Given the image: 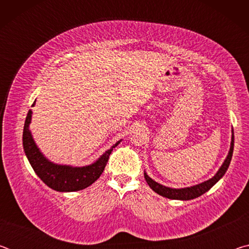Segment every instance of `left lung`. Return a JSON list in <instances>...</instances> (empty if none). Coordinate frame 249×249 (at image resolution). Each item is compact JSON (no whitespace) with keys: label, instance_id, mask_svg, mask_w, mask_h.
Instances as JSON below:
<instances>
[{"label":"left lung","instance_id":"8db88e82","mask_svg":"<svg viewBox=\"0 0 249 249\" xmlns=\"http://www.w3.org/2000/svg\"><path fill=\"white\" fill-rule=\"evenodd\" d=\"M233 149H234V134L231 136V149L230 153L227 155V157L225 159L224 163H223L222 167L220 168V170L217 171V174L211 178L210 180L205 181V182H202L200 184H196L195 187H190V188H184V189H171V188H167L165 185H161L156 182L153 179H150L148 176L144 174L145 179L148 183L149 187L153 189V190L158 193V195L166 196L168 199H172V200H192L196 199V197L200 196L205 193L206 191H209L211 188L215 184L218 180H220L229 168L231 160V156H233Z\"/></svg>","mask_w":249,"mask_h":249}]
</instances>
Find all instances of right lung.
I'll return each instance as SVG.
<instances>
[{
  "mask_svg": "<svg viewBox=\"0 0 249 249\" xmlns=\"http://www.w3.org/2000/svg\"><path fill=\"white\" fill-rule=\"evenodd\" d=\"M35 102L33 103V105ZM32 111L29 109L25 120L24 130H23V146L25 154L29 160L34 171L43 180L45 184L56 191L60 192H71L82 190L89 187L102 175L105 166L108 161L109 155L112 154L113 148L120 144L117 142L112 148H109L105 154L101 156L98 161L92 163L90 166L81 168H72L70 166H60L48 161L46 159L34 142L32 134L29 132V123H31Z\"/></svg>",
  "mask_w": 249,
  "mask_h": 249,
  "instance_id": "add662e5",
  "label": "right lung"
}]
</instances>
